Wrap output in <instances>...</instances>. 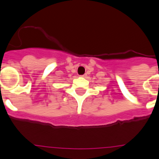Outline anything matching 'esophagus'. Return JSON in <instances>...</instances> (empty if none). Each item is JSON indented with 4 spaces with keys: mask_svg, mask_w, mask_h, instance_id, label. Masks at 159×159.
I'll use <instances>...</instances> for the list:
<instances>
[{
    "mask_svg": "<svg viewBox=\"0 0 159 159\" xmlns=\"http://www.w3.org/2000/svg\"><path fill=\"white\" fill-rule=\"evenodd\" d=\"M82 76V77H84L85 76H84V75H82V76Z\"/></svg>",
    "mask_w": 159,
    "mask_h": 159,
    "instance_id": "34e87169",
    "label": "esophagus"
}]
</instances>
